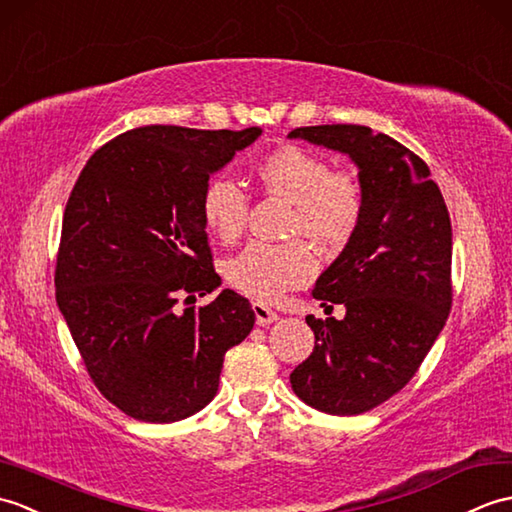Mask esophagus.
<instances>
[{"mask_svg":"<svg viewBox=\"0 0 512 512\" xmlns=\"http://www.w3.org/2000/svg\"><path fill=\"white\" fill-rule=\"evenodd\" d=\"M254 315H256L258 326H269V324L278 322V313L271 311L265 304H254Z\"/></svg>","mask_w":512,"mask_h":512,"instance_id":"obj_1","label":"esophagus"}]
</instances>
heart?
Here are the masks:
<instances>
[{
  "label": "heart",
  "instance_id": "obj_1",
  "mask_svg": "<svg viewBox=\"0 0 512 512\" xmlns=\"http://www.w3.org/2000/svg\"><path fill=\"white\" fill-rule=\"evenodd\" d=\"M258 177L269 195L293 206L291 234L337 245L359 225L363 192L357 175L346 168H328L322 155L295 144L280 146L260 162ZM201 212L210 230L232 243L247 223V190L230 175L212 177L203 188ZM315 274L317 258L300 238L287 243L252 241L225 263V280L256 302H278L287 291L309 285Z\"/></svg>",
  "mask_w": 512,
  "mask_h": 512
}]
</instances>
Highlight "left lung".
<instances>
[{"label": "left lung", "mask_w": 512, "mask_h": 512, "mask_svg": "<svg viewBox=\"0 0 512 512\" xmlns=\"http://www.w3.org/2000/svg\"><path fill=\"white\" fill-rule=\"evenodd\" d=\"M348 155L359 168L363 210L344 252L317 278L313 298L344 320L306 322L315 333L291 388L315 410L355 416L403 390L451 309V221L427 164L390 135L359 124L289 133Z\"/></svg>", "instance_id": "1"}]
</instances>
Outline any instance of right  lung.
Segmentation results:
<instances>
[{
	"mask_svg": "<svg viewBox=\"0 0 512 512\" xmlns=\"http://www.w3.org/2000/svg\"><path fill=\"white\" fill-rule=\"evenodd\" d=\"M263 129H131L89 157L63 214L54 287L94 385L127 416L175 423L219 390L256 315L212 265L201 195ZM185 309H180V304Z\"/></svg>",
	"mask_w": 512,
	"mask_h": 512,
	"instance_id": "right-lung-1",
	"label": "right lung"
}]
</instances>
